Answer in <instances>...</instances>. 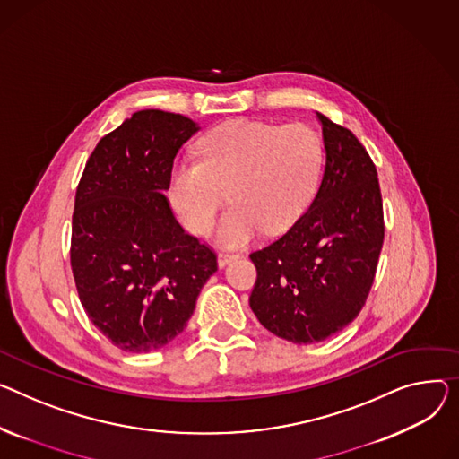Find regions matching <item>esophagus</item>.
I'll use <instances>...</instances> for the list:
<instances>
[{
    "label": "esophagus",
    "instance_id": "1",
    "mask_svg": "<svg viewBox=\"0 0 459 459\" xmlns=\"http://www.w3.org/2000/svg\"><path fill=\"white\" fill-rule=\"evenodd\" d=\"M236 258H239V255H230V253H220L218 255V265L220 267H227L232 260H236Z\"/></svg>",
    "mask_w": 459,
    "mask_h": 459
}]
</instances>
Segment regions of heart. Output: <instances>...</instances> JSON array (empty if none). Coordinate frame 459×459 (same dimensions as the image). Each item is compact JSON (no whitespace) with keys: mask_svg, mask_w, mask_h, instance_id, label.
Masks as SVG:
<instances>
[{"mask_svg":"<svg viewBox=\"0 0 459 459\" xmlns=\"http://www.w3.org/2000/svg\"><path fill=\"white\" fill-rule=\"evenodd\" d=\"M321 166V140L310 127L232 119L201 138L199 160L171 166L168 195L185 227L204 236L227 190L230 208L220 221L218 239L225 247H243L262 229L277 234L302 216Z\"/></svg>","mask_w":459,"mask_h":459,"instance_id":"1","label":"heart"}]
</instances>
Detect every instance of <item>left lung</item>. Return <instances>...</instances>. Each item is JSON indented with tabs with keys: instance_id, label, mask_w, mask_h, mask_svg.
<instances>
[{
	"instance_id": "obj_1",
	"label": "left lung",
	"mask_w": 459,
	"mask_h": 459,
	"mask_svg": "<svg viewBox=\"0 0 459 459\" xmlns=\"http://www.w3.org/2000/svg\"><path fill=\"white\" fill-rule=\"evenodd\" d=\"M317 114L325 171L308 210L271 246L251 255L258 279L251 310L297 345L323 342L359 314L384 243L377 168L345 127Z\"/></svg>"
}]
</instances>
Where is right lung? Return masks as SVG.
I'll use <instances>...</instances> for the list:
<instances>
[{
  "instance_id": "right-lung-1",
  "label": "right lung",
  "mask_w": 459,
  "mask_h": 459,
  "mask_svg": "<svg viewBox=\"0 0 459 459\" xmlns=\"http://www.w3.org/2000/svg\"><path fill=\"white\" fill-rule=\"evenodd\" d=\"M199 126L138 110L100 140L72 218V271L88 319L121 351L149 352L186 328L218 260L175 220L168 177Z\"/></svg>"
}]
</instances>
